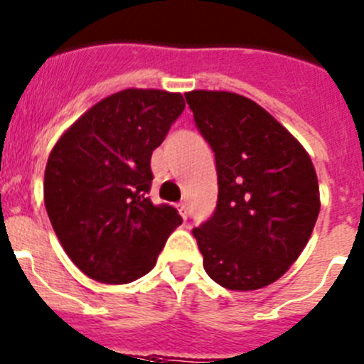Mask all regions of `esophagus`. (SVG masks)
Listing matches in <instances>:
<instances>
[{"instance_id": "esophagus-1", "label": "esophagus", "mask_w": 364, "mask_h": 364, "mask_svg": "<svg viewBox=\"0 0 364 364\" xmlns=\"http://www.w3.org/2000/svg\"><path fill=\"white\" fill-rule=\"evenodd\" d=\"M176 208H178V213L182 215V218H186V216H188V204H186V202H180Z\"/></svg>"}]
</instances>
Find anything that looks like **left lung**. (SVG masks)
Returning a JSON list of instances; mask_svg holds the SVG:
<instances>
[{
  "mask_svg": "<svg viewBox=\"0 0 364 364\" xmlns=\"http://www.w3.org/2000/svg\"><path fill=\"white\" fill-rule=\"evenodd\" d=\"M186 101L218 173L215 213L193 229L205 272L229 291L263 289L289 271L311 238L321 208L314 164L251 99L193 90Z\"/></svg>",
  "mask_w": 364,
  "mask_h": 364,
  "instance_id": "1",
  "label": "left lung"
}]
</instances>
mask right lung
<instances>
[{
	"instance_id": "obj_1",
	"label": "right lung",
	"mask_w": 364,
	"mask_h": 364,
	"mask_svg": "<svg viewBox=\"0 0 364 364\" xmlns=\"http://www.w3.org/2000/svg\"><path fill=\"white\" fill-rule=\"evenodd\" d=\"M182 93L128 88L73 122L50 151L45 208L63 249L95 282H135L155 267L182 223L153 205L151 153L184 112Z\"/></svg>"
}]
</instances>
